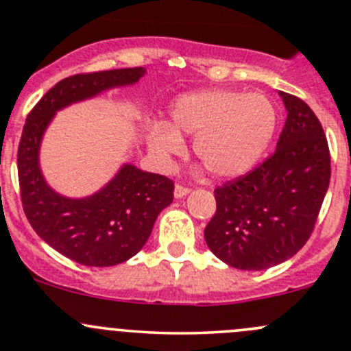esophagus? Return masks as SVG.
Instances as JSON below:
<instances>
[{
    "label": "esophagus",
    "mask_w": 351,
    "mask_h": 351,
    "mask_svg": "<svg viewBox=\"0 0 351 351\" xmlns=\"http://www.w3.org/2000/svg\"><path fill=\"white\" fill-rule=\"evenodd\" d=\"M188 193H190V188L188 186H183V184H176L175 186V196L176 198H183V196H186Z\"/></svg>",
    "instance_id": "1"
}]
</instances>
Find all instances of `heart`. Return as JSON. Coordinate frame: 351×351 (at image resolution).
Returning a JSON list of instances; mask_svg holds the SVG:
<instances>
[{"label": "heart", "instance_id": "obj_1", "mask_svg": "<svg viewBox=\"0 0 351 351\" xmlns=\"http://www.w3.org/2000/svg\"><path fill=\"white\" fill-rule=\"evenodd\" d=\"M171 126L156 123L148 145L160 160L182 155L180 134L195 136L202 165L218 178L248 171L268 148L276 130V110L267 96L232 90H205L176 98L169 108Z\"/></svg>", "mask_w": 351, "mask_h": 351}]
</instances>
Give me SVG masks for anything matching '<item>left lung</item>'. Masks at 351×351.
<instances>
[{"instance_id":"left-lung-1","label":"left lung","mask_w":351,"mask_h":351,"mask_svg":"<svg viewBox=\"0 0 351 351\" xmlns=\"http://www.w3.org/2000/svg\"><path fill=\"white\" fill-rule=\"evenodd\" d=\"M288 117L276 149L252 171L215 188L208 248L230 267L267 269L305 246L332 175L322 123L298 96L280 91Z\"/></svg>"}]
</instances>
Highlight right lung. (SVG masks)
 I'll return each mask as SVG.
<instances>
[{
    "instance_id": "right-lung-1",
    "label": "right lung",
    "mask_w": 351,
    "mask_h": 351,
    "mask_svg": "<svg viewBox=\"0 0 351 351\" xmlns=\"http://www.w3.org/2000/svg\"><path fill=\"white\" fill-rule=\"evenodd\" d=\"M145 73V68H121L68 76L46 91L23 128L18 180L26 218L51 248L86 267H113L136 255L152 234L160 211L173 202L175 183L168 176L125 165L93 196L64 198L41 176V138L58 110L108 88L136 83Z\"/></svg>"
}]
</instances>
